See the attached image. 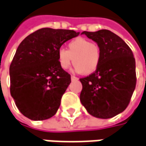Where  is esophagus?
<instances>
[{"label": "esophagus", "mask_w": 146, "mask_h": 146, "mask_svg": "<svg viewBox=\"0 0 146 146\" xmlns=\"http://www.w3.org/2000/svg\"><path fill=\"white\" fill-rule=\"evenodd\" d=\"M70 79H71V80H72V81H76V80H78V78L76 76H70Z\"/></svg>", "instance_id": "1"}]
</instances>
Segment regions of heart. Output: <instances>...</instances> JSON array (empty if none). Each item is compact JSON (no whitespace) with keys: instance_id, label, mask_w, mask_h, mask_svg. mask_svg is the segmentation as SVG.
<instances>
[{"instance_id":"obj_1","label":"heart","mask_w":146,"mask_h":146,"mask_svg":"<svg viewBox=\"0 0 146 146\" xmlns=\"http://www.w3.org/2000/svg\"><path fill=\"white\" fill-rule=\"evenodd\" d=\"M76 71L84 76L93 74L98 69L101 62V49L96 43L84 38H77L70 42L67 50L61 48L57 53L60 67L68 69L72 63Z\"/></svg>"}]
</instances>
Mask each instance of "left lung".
Masks as SVG:
<instances>
[{
    "label": "left lung",
    "mask_w": 146,
    "mask_h": 146,
    "mask_svg": "<svg viewBox=\"0 0 146 146\" xmlns=\"http://www.w3.org/2000/svg\"><path fill=\"white\" fill-rule=\"evenodd\" d=\"M101 49V62L90 76L80 79V102L90 115L111 118L122 113L135 90V61L127 44L113 32L84 31Z\"/></svg>",
    "instance_id": "8db88e82"
}]
</instances>
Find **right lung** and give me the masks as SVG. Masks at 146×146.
<instances>
[{
  "label": "right lung",
  "mask_w": 146,
  "mask_h": 146,
  "mask_svg": "<svg viewBox=\"0 0 146 146\" xmlns=\"http://www.w3.org/2000/svg\"><path fill=\"white\" fill-rule=\"evenodd\" d=\"M79 34L43 28L19 45L10 66L11 94L26 117L46 120L57 112L70 83V76L59 66L57 53L63 43Z\"/></svg>",
  "instance_id": "right-lung-1"
}]
</instances>
